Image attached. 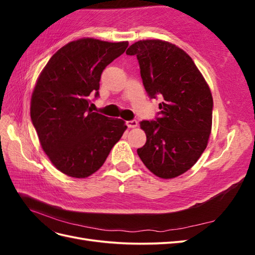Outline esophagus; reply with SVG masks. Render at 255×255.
Masks as SVG:
<instances>
[{
  "label": "esophagus",
  "instance_id": "obj_1",
  "mask_svg": "<svg viewBox=\"0 0 255 255\" xmlns=\"http://www.w3.org/2000/svg\"><path fill=\"white\" fill-rule=\"evenodd\" d=\"M127 126H128V128H137L138 122H137L136 120L127 121Z\"/></svg>",
  "mask_w": 255,
  "mask_h": 255
}]
</instances>
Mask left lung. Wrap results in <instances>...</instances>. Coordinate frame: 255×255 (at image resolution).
<instances>
[{
	"instance_id": "1",
	"label": "left lung",
	"mask_w": 255,
	"mask_h": 255,
	"mask_svg": "<svg viewBox=\"0 0 255 255\" xmlns=\"http://www.w3.org/2000/svg\"><path fill=\"white\" fill-rule=\"evenodd\" d=\"M136 55L145 91L163 97L159 118L143 120L145 144L137 153L160 179H173L194 166L212 130L213 97L188 54L168 41L139 40L127 50Z\"/></svg>"
}]
</instances>
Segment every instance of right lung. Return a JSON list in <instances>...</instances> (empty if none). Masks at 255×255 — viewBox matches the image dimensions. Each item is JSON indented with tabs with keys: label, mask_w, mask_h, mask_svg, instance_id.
Listing matches in <instances>:
<instances>
[{
	"label": "right lung",
	"mask_w": 255,
	"mask_h": 255,
	"mask_svg": "<svg viewBox=\"0 0 255 255\" xmlns=\"http://www.w3.org/2000/svg\"><path fill=\"white\" fill-rule=\"evenodd\" d=\"M128 42L82 38L50 58L30 99V119L41 148L60 172L84 179L102 167L122 137L123 120L92 112L105 67L125 53Z\"/></svg>",
	"instance_id": "right-lung-1"
}]
</instances>
